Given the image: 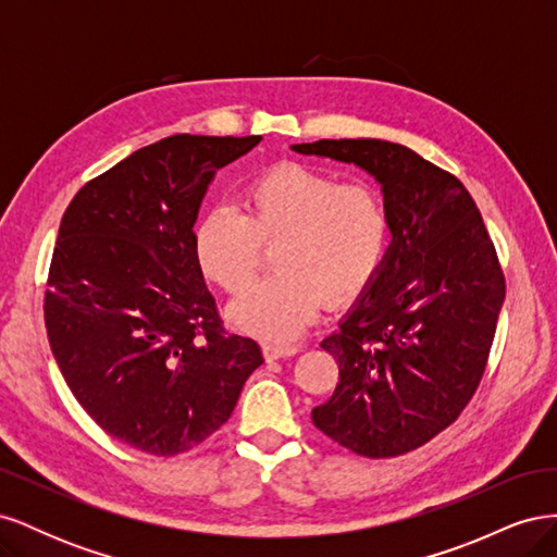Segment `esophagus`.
Wrapping results in <instances>:
<instances>
[{"label":"esophagus","mask_w":557,"mask_h":557,"mask_svg":"<svg viewBox=\"0 0 557 557\" xmlns=\"http://www.w3.org/2000/svg\"><path fill=\"white\" fill-rule=\"evenodd\" d=\"M299 350L297 344H281V342H264L262 352L267 360H278V358H290Z\"/></svg>","instance_id":"34e87169"}]
</instances>
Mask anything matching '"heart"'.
<instances>
[{
  "label": "heart",
  "mask_w": 557,
  "mask_h": 557,
  "mask_svg": "<svg viewBox=\"0 0 557 557\" xmlns=\"http://www.w3.org/2000/svg\"><path fill=\"white\" fill-rule=\"evenodd\" d=\"M391 227L376 185L285 160L244 185L239 213L213 209L201 215L193 252L207 281L239 295L260 272L262 248L276 246L278 276L234 301L230 318L248 334L283 342L313 323L323 299L342 307L372 283Z\"/></svg>",
  "instance_id": "1"
}]
</instances>
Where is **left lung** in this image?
<instances>
[{
  "label": "left lung",
  "instance_id": "8db88e82",
  "mask_svg": "<svg viewBox=\"0 0 557 557\" xmlns=\"http://www.w3.org/2000/svg\"><path fill=\"white\" fill-rule=\"evenodd\" d=\"M305 156L362 166L383 188L393 244L374 283L323 339L339 362L313 425L362 458H395L453 425L474 397L507 293L465 185L401 144L320 139Z\"/></svg>",
  "mask_w": 557,
  "mask_h": 557
}]
</instances>
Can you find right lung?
Instances as JSON below:
<instances>
[{
  "label": "right lung",
  "instance_id": "obj_1",
  "mask_svg": "<svg viewBox=\"0 0 557 557\" xmlns=\"http://www.w3.org/2000/svg\"><path fill=\"white\" fill-rule=\"evenodd\" d=\"M260 139L174 134L88 181L62 215L50 348L95 423L148 455L209 440L264 362L258 342L225 330L193 252L213 174Z\"/></svg>",
  "mask_w": 557,
  "mask_h": 557
}]
</instances>
